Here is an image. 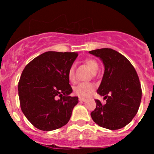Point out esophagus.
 Masks as SVG:
<instances>
[{"mask_svg":"<svg viewBox=\"0 0 154 154\" xmlns=\"http://www.w3.org/2000/svg\"><path fill=\"white\" fill-rule=\"evenodd\" d=\"M79 101H85L86 99L85 98H82V97H79Z\"/></svg>","mask_w":154,"mask_h":154,"instance_id":"esophagus-1","label":"esophagus"}]
</instances>
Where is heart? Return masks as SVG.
I'll list each match as a JSON object with an SVG mask.
<instances>
[{"mask_svg":"<svg viewBox=\"0 0 154 154\" xmlns=\"http://www.w3.org/2000/svg\"><path fill=\"white\" fill-rule=\"evenodd\" d=\"M85 63L89 67L90 69L93 73H96L98 72V63L95 60L93 59H86L84 61ZM67 75L70 82H75V64H72L69 68L67 72ZM95 90V85L91 82H82L74 88V92L79 97H88L90 96Z\"/></svg>","mask_w":154,"mask_h":154,"instance_id":"obj_1","label":"heart"}]
</instances>
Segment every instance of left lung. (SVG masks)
I'll return each mask as SVG.
<instances>
[{"label":"left lung","instance_id":"left-lung-1","mask_svg":"<svg viewBox=\"0 0 154 154\" xmlns=\"http://www.w3.org/2000/svg\"><path fill=\"white\" fill-rule=\"evenodd\" d=\"M103 61L105 71L97 93L104 96L103 105L95 99L91 112L93 121L109 130H119L132 121L138 111L142 96L140 82L135 68L122 54L111 48L89 51Z\"/></svg>","mask_w":154,"mask_h":154}]
</instances>
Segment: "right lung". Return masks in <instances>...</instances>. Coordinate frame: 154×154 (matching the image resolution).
I'll return each mask as SVG.
<instances>
[{
	"mask_svg": "<svg viewBox=\"0 0 154 154\" xmlns=\"http://www.w3.org/2000/svg\"><path fill=\"white\" fill-rule=\"evenodd\" d=\"M77 56L75 52L48 51L32 60L23 70L18 85L20 106L26 119L39 130L51 131L69 121L79 100L78 97L69 95L72 88L67 72Z\"/></svg>",
	"mask_w": 154,
	"mask_h": 154,
	"instance_id": "right-lung-1",
	"label": "right lung"
}]
</instances>
